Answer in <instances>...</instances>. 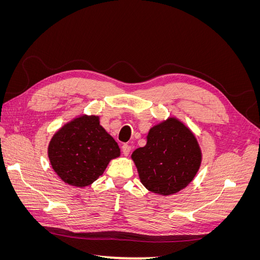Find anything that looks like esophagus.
<instances>
[{"label":"esophagus","instance_id":"obj_1","mask_svg":"<svg viewBox=\"0 0 260 260\" xmlns=\"http://www.w3.org/2000/svg\"><path fill=\"white\" fill-rule=\"evenodd\" d=\"M121 151H122L124 156H128L130 154V152H131V146L128 145V144H123L121 146Z\"/></svg>","mask_w":260,"mask_h":260}]
</instances>
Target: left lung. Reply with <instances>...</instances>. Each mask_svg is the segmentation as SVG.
<instances>
[{"label": "left lung", "instance_id": "obj_1", "mask_svg": "<svg viewBox=\"0 0 260 260\" xmlns=\"http://www.w3.org/2000/svg\"><path fill=\"white\" fill-rule=\"evenodd\" d=\"M131 158L147 190L166 196L194 179L202 152L192 131L177 118H168L149 129L146 145L137 148Z\"/></svg>", "mask_w": 260, "mask_h": 260}]
</instances>
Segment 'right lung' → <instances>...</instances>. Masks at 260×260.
<instances>
[{"label":"right lung","instance_id":"add662e5","mask_svg":"<svg viewBox=\"0 0 260 260\" xmlns=\"http://www.w3.org/2000/svg\"><path fill=\"white\" fill-rule=\"evenodd\" d=\"M48 153L52 168L65 183L83 187L103 175L108 162L120 155V148L98 116L83 115L55 133Z\"/></svg>","mask_w":260,"mask_h":260}]
</instances>
